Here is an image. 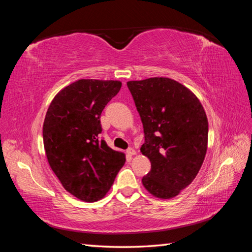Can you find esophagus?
Returning a JSON list of instances; mask_svg holds the SVG:
<instances>
[{"instance_id": "1", "label": "esophagus", "mask_w": 252, "mask_h": 252, "mask_svg": "<svg viewBox=\"0 0 252 252\" xmlns=\"http://www.w3.org/2000/svg\"><path fill=\"white\" fill-rule=\"evenodd\" d=\"M126 153L130 155V156H134V155L136 154V151L134 148H132V147H130V148H127V151H126Z\"/></svg>"}]
</instances>
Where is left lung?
Returning a JSON list of instances; mask_svg holds the SVG:
<instances>
[{
    "label": "left lung",
    "instance_id": "left-lung-1",
    "mask_svg": "<svg viewBox=\"0 0 252 252\" xmlns=\"http://www.w3.org/2000/svg\"><path fill=\"white\" fill-rule=\"evenodd\" d=\"M144 127L141 153L152 168L142 179L152 195L169 199L199 172L208 145V119L196 95L169 78L126 83Z\"/></svg>",
    "mask_w": 252,
    "mask_h": 252
}]
</instances>
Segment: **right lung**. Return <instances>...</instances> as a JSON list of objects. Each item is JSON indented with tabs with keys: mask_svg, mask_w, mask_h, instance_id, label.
Listing matches in <instances>:
<instances>
[{
	"mask_svg": "<svg viewBox=\"0 0 252 252\" xmlns=\"http://www.w3.org/2000/svg\"><path fill=\"white\" fill-rule=\"evenodd\" d=\"M120 89V81L81 79L63 89L47 109V161L63 189L80 200L103 198L126 162L125 154L100 138L101 111Z\"/></svg>",
	"mask_w": 252,
	"mask_h": 252,
	"instance_id": "1",
	"label": "right lung"
}]
</instances>
